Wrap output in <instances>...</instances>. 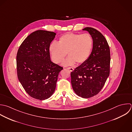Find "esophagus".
I'll use <instances>...</instances> for the list:
<instances>
[{"label":"esophagus","mask_w":132,"mask_h":132,"mask_svg":"<svg viewBox=\"0 0 132 132\" xmlns=\"http://www.w3.org/2000/svg\"><path fill=\"white\" fill-rule=\"evenodd\" d=\"M68 69H69L70 71H73V70H74V69L73 68H72V67H68V68H67Z\"/></svg>","instance_id":"34e87169"}]
</instances>
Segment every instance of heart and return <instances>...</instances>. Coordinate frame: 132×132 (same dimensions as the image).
Segmentation results:
<instances>
[{"mask_svg": "<svg viewBox=\"0 0 132 132\" xmlns=\"http://www.w3.org/2000/svg\"><path fill=\"white\" fill-rule=\"evenodd\" d=\"M93 47V39L88 33H67L61 36L57 44L53 43L49 51L53 61L56 64L62 63L64 66H71L76 63L82 64L88 59Z\"/></svg>", "mask_w": 132, "mask_h": 132, "instance_id": "obj_1", "label": "heart"}]
</instances>
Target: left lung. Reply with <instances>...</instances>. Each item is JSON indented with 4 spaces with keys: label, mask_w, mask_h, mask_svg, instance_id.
<instances>
[{
    "label": "left lung",
    "mask_w": 132,
    "mask_h": 132,
    "mask_svg": "<svg viewBox=\"0 0 132 132\" xmlns=\"http://www.w3.org/2000/svg\"><path fill=\"white\" fill-rule=\"evenodd\" d=\"M93 39L92 53L86 62L71 72V83L75 93L83 98L97 95L104 86L110 72V49L104 36L97 30L86 27Z\"/></svg>",
    "instance_id": "obj_1"
}]
</instances>
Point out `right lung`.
<instances>
[{"label":"right lung","mask_w":132,"mask_h":132,"mask_svg":"<svg viewBox=\"0 0 132 132\" xmlns=\"http://www.w3.org/2000/svg\"><path fill=\"white\" fill-rule=\"evenodd\" d=\"M56 33L45 30L33 32L23 41L16 56L18 79L27 93L40 100L55 91L62 67L50 60L49 47Z\"/></svg>","instance_id":"1"}]
</instances>
